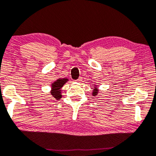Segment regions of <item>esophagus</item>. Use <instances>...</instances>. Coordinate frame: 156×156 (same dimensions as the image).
I'll use <instances>...</instances> for the list:
<instances>
[{"mask_svg":"<svg viewBox=\"0 0 156 156\" xmlns=\"http://www.w3.org/2000/svg\"><path fill=\"white\" fill-rule=\"evenodd\" d=\"M81 80H82V79H81L80 78H79L78 79H77V80H76L75 81H76V82H80Z\"/></svg>","mask_w":156,"mask_h":156,"instance_id":"1","label":"esophagus"}]
</instances>
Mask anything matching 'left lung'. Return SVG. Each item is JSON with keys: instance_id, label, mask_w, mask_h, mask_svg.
Here are the masks:
<instances>
[{"instance_id": "8db88e82", "label": "left lung", "mask_w": 156, "mask_h": 156, "mask_svg": "<svg viewBox=\"0 0 156 156\" xmlns=\"http://www.w3.org/2000/svg\"><path fill=\"white\" fill-rule=\"evenodd\" d=\"M94 88H95V89H94V90H93V91H94V92H92L93 96H94V95H97V93H98V92H98V90H97V88H96V87H94Z\"/></svg>"}]
</instances>
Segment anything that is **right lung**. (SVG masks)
<instances>
[{
  "instance_id": "add662e5",
  "label": "right lung",
  "mask_w": 156,
  "mask_h": 156,
  "mask_svg": "<svg viewBox=\"0 0 156 156\" xmlns=\"http://www.w3.org/2000/svg\"><path fill=\"white\" fill-rule=\"evenodd\" d=\"M68 79L66 78H62V79H58L57 81H55V83L52 85V92L51 94L55 99H60L62 97L61 92H60V89L62 87L65 83L67 82Z\"/></svg>"
}]
</instances>
